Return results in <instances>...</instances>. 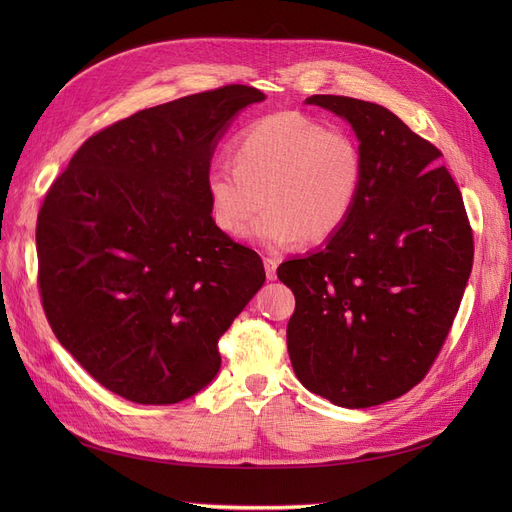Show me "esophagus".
<instances>
[{
	"instance_id": "obj_1",
	"label": "esophagus",
	"mask_w": 512,
	"mask_h": 512,
	"mask_svg": "<svg viewBox=\"0 0 512 512\" xmlns=\"http://www.w3.org/2000/svg\"><path fill=\"white\" fill-rule=\"evenodd\" d=\"M265 273H267V280H275L277 277V260L275 258H265Z\"/></svg>"
}]
</instances>
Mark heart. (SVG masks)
<instances>
[{"mask_svg":"<svg viewBox=\"0 0 512 512\" xmlns=\"http://www.w3.org/2000/svg\"><path fill=\"white\" fill-rule=\"evenodd\" d=\"M230 158L232 164H215L207 173L211 218L226 235L241 237L262 203L252 239L267 250H284L297 239H331L361 198L359 138L297 111L250 123L232 141Z\"/></svg>","mask_w":512,"mask_h":512,"instance_id":"b5f03b06","label":"heart"}]
</instances>
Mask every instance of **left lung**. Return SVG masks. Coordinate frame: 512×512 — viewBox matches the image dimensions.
Listing matches in <instances>:
<instances>
[{
  "instance_id": "left-lung-1",
  "label": "left lung",
  "mask_w": 512,
  "mask_h": 512,
  "mask_svg": "<svg viewBox=\"0 0 512 512\" xmlns=\"http://www.w3.org/2000/svg\"><path fill=\"white\" fill-rule=\"evenodd\" d=\"M305 102L354 128L365 179L329 243L277 267L294 292L290 363L307 391L335 406H378L438 359L472 271V226L440 149L389 108L346 96Z\"/></svg>"
}]
</instances>
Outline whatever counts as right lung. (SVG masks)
<instances>
[{
  "label": "right lung",
  "mask_w": 512,
  "mask_h": 512,
  "mask_svg": "<svg viewBox=\"0 0 512 512\" xmlns=\"http://www.w3.org/2000/svg\"><path fill=\"white\" fill-rule=\"evenodd\" d=\"M224 85L121 119L74 153L36 224L42 309L104 389L177 404L218 374L220 337L265 284L260 256L215 226L207 173L241 108Z\"/></svg>",
  "instance_id": "1"
}]
</instances>
